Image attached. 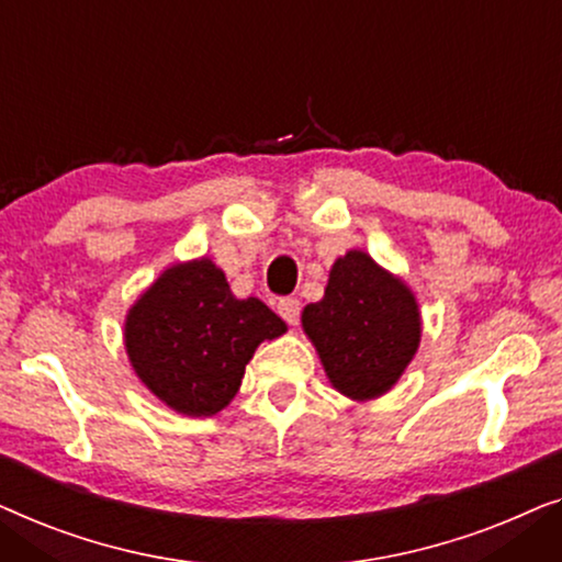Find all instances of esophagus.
<instances>
[{
    "label": "esophagus",
    "instance_id": "34e87169",
    "mask_svg": "<svg viewBox=\"0 0 562 562\" xmlns=\"http://www.w3.org/2000/svg\"><path fill=\"white\" fill-rule=\"evenodd\" d=\"M278 313L284 318V323L290 326H297L300 321V300L297 297H282L278 303Z\"/></svg>",
    "mask_w": 562,
    "mask_h": 562
}]
</instances>
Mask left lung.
I'll return each mask as SVG.
<instances>
[{"mask_svg":"<svg viewBox=\"0 0 562 562\" xmlns=\"http://www.w3.org/2000/svg\"><path fill=\"white\" fill-rule=\"evenodd\" d=\"M303 330L330 384L349 400L390 392L420 346V307L413 290L351 249L330 267L326 295L305 305Z\"/></svg>","mask_w":562,"mask_h":562,"instance_id":"obj_1","label":"left lung"}]
</instances>
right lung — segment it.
<instances>
[{"mask_svg": "<svg viewBox=\"0 0 562 562\" xmlns=\"http://www.w3.org/2000/svg\"><path fill=\"white\" fill-rule=\"evenodd\" d=\"M288 326L262 300H239L209 257L165 270L124 321L134 374L176 413L211 417L239 392L262 341Z\"/></svg>", "mask_w": 562, "mask_h": 562, "instance_id": "obj_1", "label": "right lung"}]
</instances>
